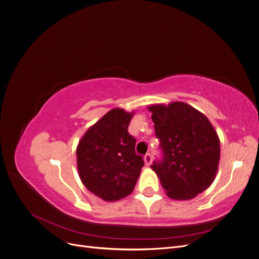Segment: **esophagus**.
<instances>
[{"label": "esophagus", "instance_id": "esophagus-1", "mask_svg": "<svg viewBox=\"0 0 259 259\" xmlns=\"http://www.w3.org/2000/svg\"><path fill=\"white\" fill-rule=\"evenodd\" d=\"M144 161H145V165H146V166H150V165H151V162H152V156H151V154H150V153H147V154L145 155Z\"/></svg>", "mask_w": 259, "mask_h": 259}]
</instances>
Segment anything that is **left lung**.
Returning a JSON list of instances; mask_svg holds the SVG:
<instances>
[{
	"label": "left lung",
	"mask_w": 259,
	"mask_h": 259,
	"mask_svg": "<svg viewBox=\"0 0 259 259\" xmlns=\"http://www.w3.org/2000/svg\"><path fill=\"white\" fill-rule=\"evenodd\" d=\"M160 139L163 159L151 168L167 197L191 200L213 184L221 159V142L207 117L190 105L174 101L148 107Z\"/></svg>",
	"instance_id": "obj_1"
}]
</instances>
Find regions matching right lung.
Instances as JSON below:
<instances>
[{
	"label": "right lung",
	"mask_w": 259,
	"mask_h": 259,
	"mask_svg": "<svg viewBox=\"0 0 259 259\" xmlns=\"http://www.w3.org/2000/svg\"><path fill=\"white\" fill-rule=\"evenodd\" d=\"M134 111L114 108L85 132L76 147V164L86 189L107 202L134 190L144 166L127 131Z\"/></svg>",
	"instance_id": "1"
}]
</instances>
